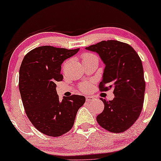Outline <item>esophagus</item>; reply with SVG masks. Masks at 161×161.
Returning a JSON list of instances; mask_svg holds the SVG:
<instances>
[{"instance_id":"obj_1","label":"esophagus","mask_w":161,"mask_h":161,"mask_svg":"<svg viewBox=\"0 0 161 161\" xmlns=\"http://www.w3.org/2000/svg\"><path fill=\"white\" fill-rule=\"evenodd\" d=\"M86 100L87 102H91V101L94 100V98L92 96H86Z\"/></svg>"}]
</instances>
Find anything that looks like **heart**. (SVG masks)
Segmentation results:
<instances>
[{
	"mask_svg": "<svg viewBox=\"0 0 161 161\" xmlns=\"http://www.w3.org/2000/svg\"><path fill=\"white\" fill-rule=\"evenodd\" d=\"M82 59H83V63L87 62V61H97L98 58L95 54L92 53H85L82 55ZM90 88V83H83L82 84L80 85V89L83 92H88Z\"/></svg>",
	"mask_w": 161,
	"mask_h": 161,
	"instance_id": "obj_1",
	"label": "heart"
}]
</instances>
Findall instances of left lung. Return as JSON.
Instances as JSON below:
<instances>
[{
	"label": "left lung",
	"mask_w": 161,
	"mask_h": 161,
	"mask_svg": "<svg viewBox=\"0 0 161 161\" xmlns=\"http://www.w3.org/2000/svg\"><path fill=\"white\" fill-rule=\"evenodd\" d=\"M86 49L97 53L105 66L100 91L112 88L115 96L109 101L100 98L105 107L97 121L107 130L122 133L138 119L143 108L145 81L142 60L130 45L116 40L102 41Z\"/></svg>",
	"instance_id": "obj_1"
}]
</instances>
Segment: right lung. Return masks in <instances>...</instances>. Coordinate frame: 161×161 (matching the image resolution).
I'll return each instance as SVG.
<instances>
[{"label":"right lung","mask_w":161,"mask_h":161,"mask_svg":"<svg viewBox=\"0 0 161 161\" xmlns=\"http://www.w3.org/2000/svg\"><path fill=\"white\" fill-rule=\"evenodd\" d=\"M79 48L67 50L41 46L24 57L19 72V89L28 118L47 136L58 137L69 131L85 97L72 95L58 98L56 81H61V64L75 55Z\"/></svg>","instance_id":"add662e5"}]
</instances>
